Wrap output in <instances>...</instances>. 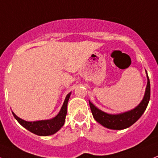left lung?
Wrapping results in <instances>:
<instances>
[{
    "instance_id": "8db88e82",
    "label": "left lung",
    "mask_w": 158,
    "mask_h": 158,
    "mask_svg": "<svg viewBox=\"0 0 158 158\" xmlns=\"http://www.w3.org/2000/svg\"><path fill=\"white\" fill-rule=\"evenodd\" d=\"M146 74L148 77V84L146 87L145 93L142 101L136 107L122 113L109 114L98 109L89 101L90 108L94 119L104 127L111 130H124L134 124L143 114L144 111L148 107L151 97V84L147 70H146Z\"/></svg>"
}]
</instances>
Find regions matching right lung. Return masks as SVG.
I'll use <instances>...</instances> for the list:
<instances>
[{"mask_svg": "<svg viewBox=\"0 0 158 158\" xmlns=\"http://www.w3.org/2000/svg\"><path fill=\"white\" fill-rule=\"evenodd\" d=\"M70 94H71V92L67 94L64 104H63L59 113L52 118H50V119L28 122L19 118L13 112L12 114L15 118V119L20 123L21 125L24 128L31 132V133L38 135V136H43L52 135L57 131H59L61 127L64 125L66 115H67V103H68Z\"/></svg>", "mask_w": 158, "mask_h": 158, "instance_id": "obj_1", "label": "right lung"}]
</instances>
